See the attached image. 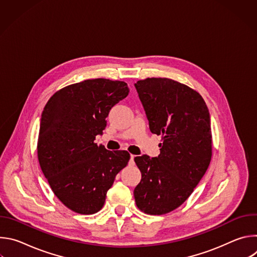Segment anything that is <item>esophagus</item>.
Listing matches in <instances>:
<instances>
[{"label":"esophagus","mask_w":257,"mask_h":257,"mask_svg":"<svg viewBox=\"0 0 257 257\" xmlns=\"http://www.w3.org/2000/svg\"><path fill=\"white\" fill-rule=\"evenodd\" d=\"M134 158H135V156L131 155V157H130V162H129V165H130V166H133V165H134Z\"/></svg>","instance_id":"esophagus-1"}]
</instances>
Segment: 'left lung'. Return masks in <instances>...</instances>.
<instances>
[{
  "mask_svg": "<svg viewBox=\"0 0 257 257\" xmlns=\"http://www.w3.org/2000/svg\"><path fill=\"white\" fill-rule=\"evenodd\" d=\"M134 85L151 131L163 135L159 157L134 159L141 172L134 198L144 213L165 214L191 195L209 166V112L197 91L178 81L146 78Z\"/></svg>",
  "mask_w": 257,
  "mask_h": 257,
  "instance_id": "left-lung-1",
  "label": "left lung"
}]
</instances>
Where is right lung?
Here are the masks:
<instances>
[{
    "label": "right lung",
    "mask_w": 257,
    "mask_h": 257,
    "mask_svg": "<svg viewBox=\"0 0 257 257\" xmlns=\"http://www.w3.org/2000/svg\"><path fill=\"white\" fill-rule=\"evenodd\" d=\"M128 93L124 81L88 79L60 89L44 108L40 166L55 195L73 211L100 210L116 175L128 165V152H111L94 143L106 126L109 109Z\"/></svg>",
    "instance_id": "right-lung-1"
}]
</instances>
